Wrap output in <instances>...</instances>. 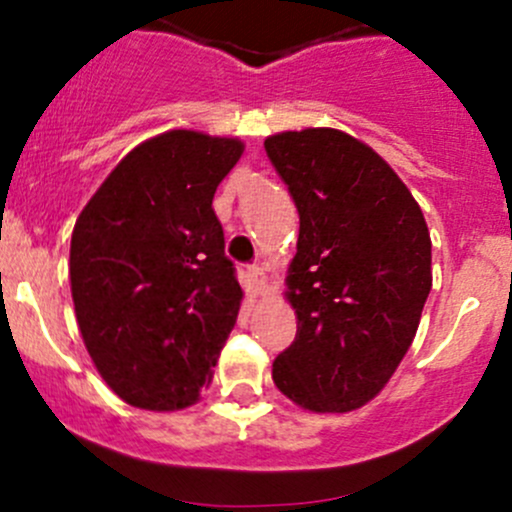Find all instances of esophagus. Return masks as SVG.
I'll return each mask as SVG.
<instances>
[{
    "label": "esophagus",
    "instance_id": "34e87169",
    "mask_svg": "<svg viewBox=\"0 0 512 512\" xmlns=\"http://www.w3.org/2000/svg\"><path fill=\"white\" fill-rule=\"evenodd\" d=\"M247 277H250L252 287H255V289H262V285H265V272H262L260 265L247 267Z\"/></svg>",
    "mask_w": 512,
    "mask_h": 512
}]
</instances>
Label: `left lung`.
<instances>
[{
  "label": "left lung",
  "instance_id": "obj_1",
  "mask_svg": "<svg viewBox=\"0 0 512 512\" xmlns=\"http://www.w3.org/2000/svg\"><path fill=\"white\" fill-rule=\"evenodd\" d=\"M299 213L287 299L297 337L272 364L275 386L314 414L374 399L409 352L431 292V235L399 175L337 128L265 141Z\"/></svg>",
  "mask_w": 512,
  "mask_h": 512
}]
</instances>
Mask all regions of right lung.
<instances>
[{"label":"right lung","instance_id":"right-lung-1","mask_svg":"<svg viewBox=\"0 0 512 512\" xmlns=\"http://www.w3.org/2000/svg\"><path fill=\"white\" fill-rule=\"evenodd\" d=\"M237 138L168 131L111 170L71 235V297L113 394L146 411L198 401L240 312L215 190Z\"/></svg>","mask_w":512,"mask_h":512}]
</instances>
